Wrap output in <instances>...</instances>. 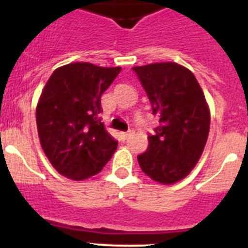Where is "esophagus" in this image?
I'll return each instance as SVG.
<instances>
[{"mask_svg":"<svg viewBox=\"0 0 248 248\" xmlns=\"http://www.w3.org/2000/svg\"><path fill=\"white\" fill-rule=\"evenodd\" d=\"M131 134H133V131H131V130H129V131H122V133H120V138H122L123 140H126L129 137H130Z\"/></svg>","mask_w":248,"mask_h":248,"instance_id":"1","label":"esophagus"}]
</instances>
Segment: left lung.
I'll return each mask as SVG.
<instances>
[{
  "label": "left lung",
  "instance_id": "8db88e82",
  "mask_svg": "<svg viewBox=\"0 0 248 248\" xmlns=\"http://www.w3.org/2000/svg\"><path fill=\"white\" fill-rule=\"evenodd\" d=\"M159 118L145 153L138 156L145 175L163 185L183 180L202 155L210 131V109L190 69L175 62L133 68Z\"/></svg>",
  "mask_w": 248,
  "mask_h": 248
}]
</instances>
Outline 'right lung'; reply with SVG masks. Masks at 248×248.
<instances>
[{
    "label": "right lung",
    "instance_id": "obj_1",
    "mask_svg": "<svg viewBox=\"0 0 248 248\" xmlns=\"http://www.w3.org/2000/svg\"><path fill=\"white\" fill-rule=\"evenodd\" d=\"M120 67L87 62L57 68L46 83L36 108L39 141L52 166L71 180L82 181L102 171L118 141L100 122V97Z\"/></svg>",
    "mask_w": 248,
    "mask_h": 248
}]
</instances>
